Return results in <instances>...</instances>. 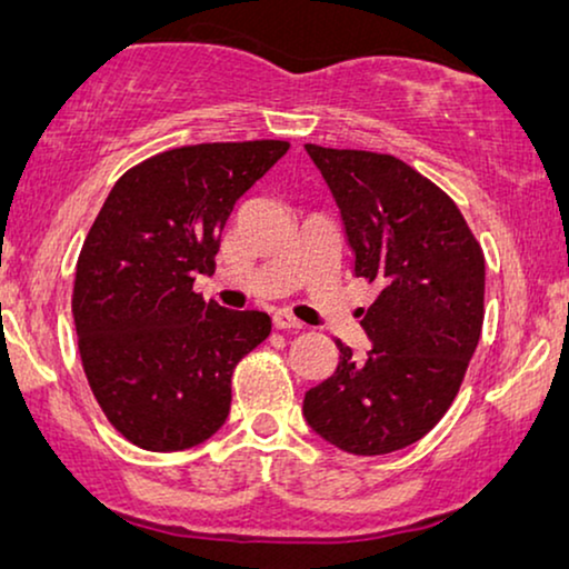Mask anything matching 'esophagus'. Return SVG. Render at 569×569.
Listing matches in <instances>:
<instances>
[{"label": "esophagus", "mask_w": 569, "mask_h": 569, "mask_svg": "<svg viewBox=\"0 0 569 569\" xmlns=\"http://www.w3.org/2000/svg\"><path fill=\"white\" fill-rule=\"evenodd\" d=\"M271 321H274V329H279V331H298V329H302V323L298 321V318H295L292 313H287V310H279V313H274V318H271Z\"/></svg>", "instance_id": "obj_1"}]
</instances>
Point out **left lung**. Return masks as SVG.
I'll return each instance as SVG.
<instances>
[{"instance_id": "obj_1", "label": "left lung", "mask_w": 569, "mask_h": 569, "mask_svg": "<svg viewBox=\"0 0 569 569\" xmlns=\"http://www.w3.org/2000/svg\"><path fill=\"white\" fill-rule=\"evenodd\" d=\"M341 209L355 277L378 284L365 360L341 339L331 378L306 393L308 425L347 453L425 438L458 396L485 323V251L461 209L393 154L306 144Z\"/></svg>"}]
</instances>
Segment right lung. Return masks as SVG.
<instances>
[{"instance_id":"right-lung-1","label":"right lung","mask_w":569,"mask_h":569,"mask_svg":"<svg viewBox=\"0 0 569 569\" xmlns=\"http://www.w3.org/2000/svg\"><path fill=\"white\" fill-rule=\"evenodd\" d=\"M290 142L189 144L129 168L77 259L72 313L90 391L144 450H186L230 415L232 372L271 331L261 310H224L193 292L212 274L236 201Z\"/></svg>"}]
</instances>
